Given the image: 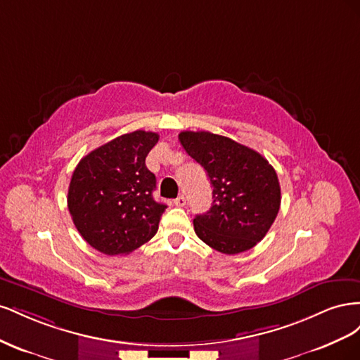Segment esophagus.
I'll return each instance as SVG.
<instances>
[{"instance_id": "34e87169", "label": "esophagus", "mask_w": 360, "mask_h": 360, "mask_svg": "<svg viewBox=\"0 0 360 360\" xmlns=\"http://www.w3.org/2000/svg\"><path fill=\"white\" fill-rule=\"evenodd\" d=\"M174 204H176L177 207H183V205H186V198H184L183 195H180V197H177L176 200H174Z\"/></svg>"}]
</instances>
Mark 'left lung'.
Listing matches in <instances>:
<instances>
[{
	"label": "left lung",
	"mask_w": 360,
	"mask_h": 360,
	"mask_svg": "<svg viewBox=\"0 0 360 360\" xmlns=\"http://www.w3.org/2000/svg\"><path fill=\"white\" fill-rule=\"evenodd\" d=\"M186 153L205 169L213 186V205L193 219L195 233L226 255L245 252L263 240L281 207L276 171L255 150L231 138L184 130Z\"/></svg>",
	"instance_id": "8db88e82"
}]
</instances>
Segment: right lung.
Instances as JSON below:
<instances>
[{
  "label": "right lung",
  "mask_w": 360,
  "mask_h": 360,
  "mask_svg": "<svg viewBox=\"0 0 360 360\" xmlns=\"http://www.w3.org/2000/svg\"><path fill=\"white\" fill-rule=\"evenodd\" d=\"M159 135L117 136L82 158L69 184L68 207L84 240L106 255H126L158 233L167 205L155 201L146 158Z\"/></svg>",
  "instance_id": "add662e5"
}]
</instances>
